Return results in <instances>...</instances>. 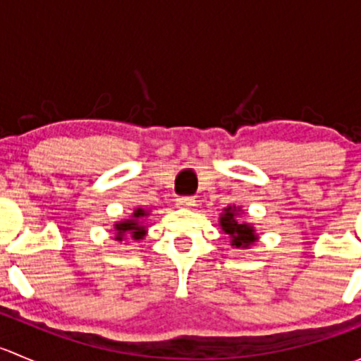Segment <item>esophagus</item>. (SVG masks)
<instances>
[{"mask_svg":"<svg viewBox=\"0 0 361 361\" xmlns=\"http://www.w3.org/2000/svg\"><path fill=\"white\" fill-rule=\"evenodd\" d=\"M176 204L181 207H192V206H195V199L194 197H178Z\"/></svg>","mask_w":361,"mask_h":361,"instance_id":"34e87169","label":"esophagus"}]
</instances>
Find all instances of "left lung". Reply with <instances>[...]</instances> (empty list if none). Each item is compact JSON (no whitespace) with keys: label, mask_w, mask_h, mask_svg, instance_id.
Listing matches in <instances>:
<instances>
[{"label":"left lung","mask_w":361,"mask_h":361,"mask_svg":"<svg viewBox=\"0 0 361 361\" xmlns=\"http://www.w3.org/2000/svg\"><path fill=\"white\" fill-rule=\"evenodd\" d=\"M243 213V209L239 206H227L224 209V213L218 218V225L221 227V231L231 238V246L232 248H250L255 243H258V234L257 228L253 227V224L248 221H239V214Z\"/></svg>","instance_id":"8db88e82"}]
</instances>
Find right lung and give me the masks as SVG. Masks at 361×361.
I'll return each mask as SVG.
<instances>
[{"instance_id": "obj_1", "label": "right lung", "mask_w": 361, "mask_h": 361, "mask_svg": "<svg viewBox=\"0 0 361 361\" xmlns=\"http://www.w3.org/2000/svg\"><path fill=\"white\" fill-rule=\"evenodd\" d=\"M150 216V211L143 209V207H136V209L130 213L129 218H123V220L116 221L113 225V231H115V241L122 243L127 239H134V241H141V239L147 235V218Z\"/></svg>"}]
</instances>
